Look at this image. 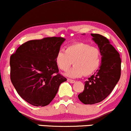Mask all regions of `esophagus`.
<instances>
[{
    "mask_svg": "<svg viewBox=\"0 0 131 131\" xmlns=\"http://www.w3.org/2000/svg\"><path fill=\"white\" fill-rule=\"evenodd\" d=\"M67 81H68L69 82L71 83V84H74V83H75V81H74V80L70 79H67Z\"/></svg>",
    "mask_w": 131,
    "mask_h": 131,
    "instance_id": "1",
    "label": "esophagus"
}]
</instances>
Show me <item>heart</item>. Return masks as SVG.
Segmentation results:
<instances>
[{
    "label": "heart",
    "instance_id": "obj_1",
    "mask_svg": "<svg viewBox=\"0 0 131 131\" xmlns=\"http://www.w3.org/2000/svg\"><path fill=\"white\" fill-rule=\"evenodd\" d=\"M57 67L66 71L73 64L74 67L66 75L74 78L92 74L101 63V53L97 47L85 42H76L66 47L64 52L59 51L55 57Z\"/></svg>",
    "mask_w": 131,
    "mask_h": 131
}]
</instances>
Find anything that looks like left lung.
<instances>
[{
    "instance_id": "left-lung-1",
    "label": "left lung",
    "mask_w": 131,
    "mask_h": 131,
    "mask_svg": "<svg viewBox=\"0 0 131 131\" xmlns=\"http://www.w3.org/2000/svg\"><path fill=\"white\" fill-rule=\"evenodd\" d=\"M91 36L101 51V64L99 69L84 82V91L78 95L84 104H94L105 99L119 81L121 71L120 55L109 40L97 34Z\"/></svg>"
}]
</instances>
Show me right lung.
I'll return each instance as SVG.
<instances>
[{"label":"right lung","mask_w":131,"mask_h":131,"mask_svg":"<svg viewBox=\"0 0 131 131\" xmlns=\"http://www.w3.org/2000/svg\"><path fill=\"white\" fill-rule=\"evenodd\" d=\"M66 39L46 37L26 42L10 56V80L19 95L34 106L54 99L67 79L59 74L55 57Z\"/></svg>","instance_id":"add662e5"}]
</instances>
